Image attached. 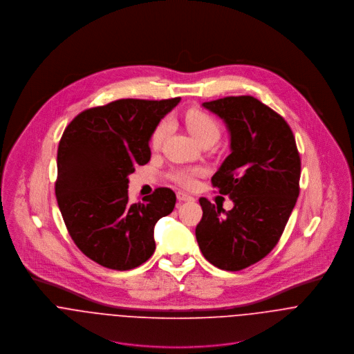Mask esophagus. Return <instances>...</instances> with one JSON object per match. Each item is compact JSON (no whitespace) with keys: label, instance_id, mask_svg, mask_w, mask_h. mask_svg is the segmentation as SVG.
<instances>
[{"label":"esophagus","instance_id":"obj_1","mask_svg":"<svg viewBox=\"0 0 354 354\" xmlns=\"http://www.w3.org/2000/svg\"><path fill=\"white\" fill-rule=\"evenodd\" d=\"M177 199L180 202H194L195 201V198H192L191 195H188L185 192H177Z\"/></svg>","mask_w":354,"mask_h":354}]
</instances>
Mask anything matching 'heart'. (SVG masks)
<instances>
[{"instance_id":"heart-1","label":"heart","mask_w":354,"mask_h":354,"mask_svg":"<svg viewBox=\"0 0 354 354\" xmlns=\"http://www.w3.org/2000/svg\"><path fill=\"white\" fill-rule=\"evenodd\" d=\"M185 125L188 131L199 140L203 142L207 138H218L219 136V124L218 121L208 113L199 110V109H191L184 115ZM171 128L170 120L163 118L159 121V124L153 128L150 145L152 149H158L165 142L166 136L169 135ZM202 173L201 169H178L171 173V178L184 188H192L196 183V177Z\"/></svg>"}]
</instances>
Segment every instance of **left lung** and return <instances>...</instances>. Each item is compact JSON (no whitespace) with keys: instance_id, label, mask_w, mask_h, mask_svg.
I'll list each match as a JSON object with an SVG mask.
<instances>
[{"instance_id":"8db88e82","label":"left lung","mask_w":354,"mask_h":354,"mask_svg":"<svg viewBox=\"0 0 354 354\" xmlns=\"http://www.w3.org/2000/svg\"><path fill=\"white\" fill-rule=\"evenodd\" d=\"M230 133V155L212 176V187L234 207L225 211L201 198L196 240L215 267L240 271L278 244L300 194L301 159L289 124L251 95L204 102Z\"/></svg>"}]
</instances>
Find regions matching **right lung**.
I'll use <instances>...</instances> for the list:
<instances>
[{"label": "right lung", "instance_id": "add662e5", "mask_svg": "<svg viewBox=\"0 0 354 354\" xmlns=\"http://www.w3.org/2000/svg\"><path fill=\"white\" fill-rule=\"evenodd\" d=\"M178 102H110L82 111L62 133L57 203L73 243L106 268L127 271L147 261L155 251V223L176 205L170 188L129 203L128 176L150 160L152 131Z\"/></svg>", "mask_w": 354, "mask_h": 354}]
</instances>
